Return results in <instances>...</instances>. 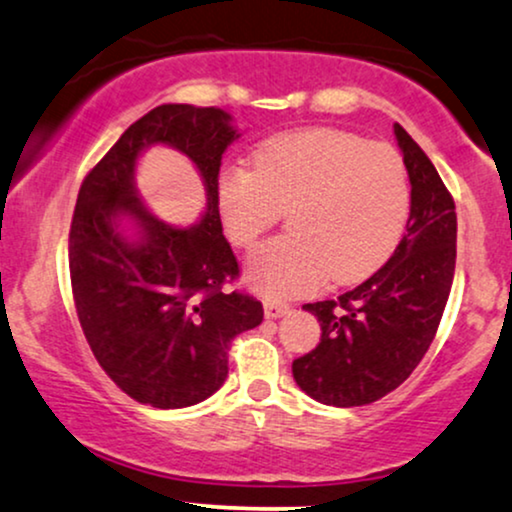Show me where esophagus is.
<instances>
[{
    "label": "esophagus",
    "instance_id": "obj_1",
    "mask_svg": "<svg viewBox=\"0 0 512 512\" xmlns=\"http://www.w3.org/2000/svg\"><path fill=\"white\" fill-rule=\"evenodd\" d=\"M286 312H288V305L276 303V300H267V303H264V317L267 319H279L286 315Z\"/></svg>",
    "mask_w": 512,
    "mask_h": 512
}]
</instances>
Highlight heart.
I'll return each instance as SVG.
<instances>
[{
  "label": "heart",
  "instance_id": "heart-1",
  "mask_svg": "<svg viewBox=\"0 0 512 512\" xmlns=\"http://www.w3.org/2000/svg\"><path fill=\"white\" fill-rule=\"evenodd\" d=\"M217 197L226 236L240 248L288 212L291 231L252 252L245 279L267 298H298L326 279H365L389 260L410 212V178L396 147L305 128L267 140L252 169L229 166Z\"/></svg>",
  "mask_w": 512,
  "mask_h": 512
}]
</instances>
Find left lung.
<instances>
[{
    "instance_id": "left-lung-1",
    "label": "left lung",
    "mask_w": 512,
    "mask_h": 512,
    "mask_svg": "<svg viewBox=\"0 0 512 512\" xmlns=\"http://www.w3.org/2000/svg\"><path fill=\"white\" fill-rule=\"evenodd\" d=\"M410 176V219L389 262L338 300L310 303L317 348L293 360L307 396L336 408L369 405L398 389L432 346L455 274V202L439 171L400 123Z\"/></svg>"
}]
</instances>
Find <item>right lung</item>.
<instances>
[{"label":"right lung","mask_w":512,"mask_h":512,"mask_svg":"<svg viewBox=\"0 0 512 512\" xmlns=\"http://www.w3.org/2000/svg\"><path fill=\"white\" fill-rule=\"evenodd\" d=\"M236 138L224 109L162 104L126 128L78 190L69 269L80 326L107 377L152 408H188L219 391L231 341L262 324L260 300L224 288L240 269L217 186ZM157 142L183 151L206 181L208 209L190 230L159 222L134 193V159ZM123 216L136 221L138 241L118 231Z\"/></svg>","instance_id":"obj_1"}]
</instances>
